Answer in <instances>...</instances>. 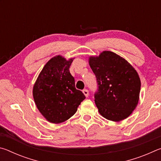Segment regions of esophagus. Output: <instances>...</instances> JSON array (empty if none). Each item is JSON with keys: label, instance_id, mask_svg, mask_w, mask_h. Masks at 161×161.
Listing matches in <instances>:
<instances>
[{"label": "esophagus", "instance_id": "obj_1", "mask_svg": "<svg viewBox=\"0 0 161 161\" xmlns=\"http://www.w3.org/2000/svg\"><path fill=\"white\" fill-rule=\"evenodd\" d=\"M83 93H84V95H85L86 97H89V91L87 90V89H84Z\"/></svg>", "mask_w": 161, "mask_h": 161}]
</instances>
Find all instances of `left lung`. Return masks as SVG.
Segmentation results:
<instances>
[{
    "mask_svg": "<svg viewBox=\"0 0 161 161\" xmlns=\"http://www.w3.org/2000/svg\"><path fill=\"white\" fill-rule=\"evenodd\" d=\"M89 65L96 76L97 90L94 97L101 115L113 121L127 118L137 106L141 90L134 68L110 51L91 57Z\"/></svg>",
    "mask_w": 161,
    "mask_h": 161,
    "instance_id": "left-lung-1",
    "label": "left lung"
}]
</instances>
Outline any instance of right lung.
<instances>
[{
	"instance_id": "add662e5",
	"label": "right lung",
	"mask_w": 161,
	"mask_h": 161,
	"mask_svg": "<svg viewBox=\"0 0 161 161\" xmlns=\"http://www.w3.org/2000/svg\"><path fill=\"white\" fill-rule=\"evenodd\" d=\"M72 59L61 56L52 58L43 67L33 87V97L38 110L51 123L59 124L72 116L85 99L75 88L69 72Z\"/></svg>"
}]
</instances>
